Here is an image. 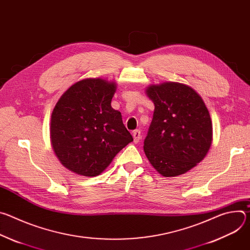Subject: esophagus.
Here are the masks:
<instances>
[{
  "label": "esophagus",
  "mask_w": 250,
  "mask_h": 250,
  "mask_svg": "<svg viewBox=\"0 0 250 250\" xmlns=\"http://www.w3.org/2000/svg\"><path fill=\"white\" fill-rule=\"evenodd\" d=\"M132 136H133V141L135 142V144H137V142L140 141V138H141V132L139 129H135L132 131Z\"/></svg>",
  "instance_id": "1"
}]
</instances>
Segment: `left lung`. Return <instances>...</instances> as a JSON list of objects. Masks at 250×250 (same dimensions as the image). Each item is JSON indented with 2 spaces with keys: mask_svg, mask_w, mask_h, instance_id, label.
Segmentation results:
<instances>
[{
  "mask_svg": "<svg viewBox=\"0 0 250 250\" xmlns=\"http://www.w3.org/2000/svg\"><path fill=\"white\" fill-rule=\"evenodd\" d=\"M146 94L154 113L145 139L146 155L165 177L184 174L210 147L212 127L207 106L192 88L180 83L152 85Z\"/></svg>",
  "mask_w": 250,
  "mask_h": 250,
  "instance_id": "1",
  "label": "left lung"
}]
</instances>
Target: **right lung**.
Instances as JSON below:
<instances>
[{
    "label": "right lung",
    "instance_id": "right-lung-1",
    "mask_svg": "<svg viewBox=\"0 0 250 250\" xmlns=\"http://www.w3.org/2000/svg\"><path fill=\"white\" fill-rule=\"evenodd\" d=\"M116 84L84 79L59 99L51 116L53 150L69 170L93 177L133 140L122 115L111 105Z\"/></svg>",
    "mask_w": 250,
    "mask_h": 250
}]
</instances>
